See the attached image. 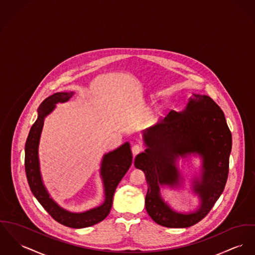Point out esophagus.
<instances>
[{
    "instance_id": "34e87169",
    "label": "esophagus",
    "mask_w": 255,
    "mask_h": 255,
    "mask_svg": "<svg viewBox=\"0 0 255 255\" xmlns=\"http://www.w3.org/2000/svg\"><path fill=\"white\" fill-rule=\"evenodd\" d=\"M142 150V146L139 144H134L132 146V152L134 155H137V153H139Z\"/></svg>"
}]
</instances>
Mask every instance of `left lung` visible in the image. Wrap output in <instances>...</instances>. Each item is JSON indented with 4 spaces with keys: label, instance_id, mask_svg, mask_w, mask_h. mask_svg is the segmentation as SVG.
<instances>
[{
    "label": "left lung",
    "instance_id": "left-lung-1",
    "mask_svg": "<svg viewBox=\"0 0 255 255\" xmlns=\"http://www.w3.org/2000/svg\"><path fill=\"white\" fill-rule=\"evenodd\" d=\"M145 150L135 158V167L146 178L145 209L157 224L169 228L190 227L209 214L222 194L229 172L232 135L221 109L207 95L192 93L181 112L171 111L143 132ZM201 159L192 191L199 199L192 212H177L166 202L160 188L180 189L185 179L179 160Z\"/></svg>",
    "mask_w": 255,
    "mask_h": 255
}]
</instances>
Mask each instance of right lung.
Returning <instances> with one entry per match:
<instances>
[{
    "label": "right lung",
    "mask_w": 255,
    "mask_h": 255,
    "mask_svg": "<svg viewBox=\"0 0 255 255\" xmlns=\"http://www.w3.org/2000/svg\"><path fill=\"white\" fill-rule=\"evenodd\" d=\"M75 92H57L45 99L38 109V118L31 127L25 144V171L30 189L44 210L57 222L71 228H85L104 220L111 212L113 198L118 183L132 164L130 143L125 142L106 153L101 162L100 176L104 187V202L88 211L74 213L61 207L43 184L39 167V145L44 119L56 108V104L68 102Z\"/></svg>",
    "instance_id": "obj_1"
}]
</instances>
